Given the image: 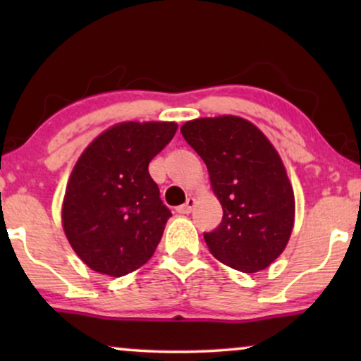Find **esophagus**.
Instances as JSON below:
<instances>
[{
    "mask_svg": "<svg viewBox=\"0 0 361 361\" xmlns=\"http://www.w3.org/2000/svg\"><path fill=\"white\" fill-rule=\"evenodd\" d=\"M194 205H195V199H192V197H189L185 204L179 205L176 210H177V214H190L192 209H194Z\"/></svg>",
    "mask_w": 361,
    "mask_h": 361,
    "instance_id": "1",
    "label": "esophagus"
}]
</instances>
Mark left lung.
<instances>
[{"mask_svg": "<svg viewBox=\"0 0 361 361\" xmlns=\"http://www.w3.org/2000/svg\"><path fill=\"white\" fill-rule=\"evenodd\" d=\"M180 133L204 159L224 209L220 225L204 233L210 253L245 273L268 268L294 225V192L278 151L238 116L199 118Z\"/></svg>", "mask_w": 361, "mask_h": 361, "instance_id": "1", "label": "left lung"}]
</instances>
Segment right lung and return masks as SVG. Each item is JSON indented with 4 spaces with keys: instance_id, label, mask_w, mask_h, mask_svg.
Wrapping results in <instances>:
<instances>
[{
    "instance_id": "right-lung-1",
    "label": "right lung",
    "mask_w": 361,
    "mask_h": 361,
    "mask_svg": "<svg viewBox=\"0 0 361 361\" xmlns=\"http://www.w3.org/2000/svg\"><path fill=\"white\" fill-rule=\"evenodd\" d=\"M176 131V123H121L102 133L77 161L62 224L88 268L120 278L154 255L172 214L147 166Z\"/></svg>"
}]
</instances>
